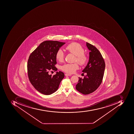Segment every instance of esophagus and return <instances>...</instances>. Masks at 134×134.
Returning <instances> with one entry per match:
<instances>
[{
	"label": "esophagus",
	"instance_id": "1",
	"mask_svg": "<svg viewBox=\"0 0 134 134\" xmlns=\"http://www.w3.org/2000/svg\"><path fill=\"white\" fill-rule=\"evenodd\" d=\"M65 75L66 76H71V74H65Z\"/></svg>",
	"mask_w": 134,
	"mask_h": 134
}]
</instances>
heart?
<instances>
[{"label":"heart","mask_w":134,"mask_h":134,"mask_svg":"<svg viewBox=\"0 0 134 134\" xmlns=\"http://www.w3.org/2000/svg\"><path fill=\"white\" fill-rule=\"evenodd\" d=\"M65 49L68 52L72 53L76 55L75 61H77L81 66H85L87 63L88 58V56L84 53L85 50L79 44L76 43H72L69 44L65 47ZM64 53L63 50L59 49L55 54L56 59L60 62L64 60ZM79 68L77 63L65 64L62 67V69L64 72L69 74L75 72Z\"/></svg>","instance_id":"b5f03b06"}]
</instances>
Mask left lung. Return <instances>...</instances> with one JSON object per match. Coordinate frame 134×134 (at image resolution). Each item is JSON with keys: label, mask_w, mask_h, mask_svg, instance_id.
Returning <instances> with one entry per match:
<instances>
[{"label": "left lung", "mask_w": 134, "mask_h": 134, "mask_svg": "<svg viewBox=\"0 0 134 134\" xmlns=\"http://www.w3.org/2000/svg\"><path fill=\"white\" fill-rule=\"evenodd\" d=\"M89 52V60L82 72L87 75L84 79L79 78L76 88L84 94H88L96 90L102 83L105 69V63L101 53L97 48L86 42Z\"/></svg>", "instance_id": "left-lung-1"}]
</instances>
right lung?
Segmentation results:
<instances>
[{"mask_svg":"<svg viewBox=\"0 0 134 134\" xmlns=\"http://www.w3.org/2000/svg\"><path fill=\"white\" fill-rule=\"evenodd\" d=\"M65 43L53 41L42 42L30 56L27 64L28 77L32 86L38 92L49 95L58 90L64 77L63 72H56L52 76L50 70L57 71L55 54Z\"/></svg>","mask_w":134,"mask_h":134,"instance_id":"obj_1","label":"right lung"}]
</instances>
